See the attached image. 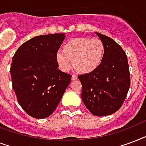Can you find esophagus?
<instances>
[{
  "mask_svg": "<svg viewBox=\"0 0 146 146\" xmlns=\"http://www.w3.org/2000/svg\"><path fill=\"white\" fill-rule=\"evenodd\" d=\"M78 79V77H77V75H75V74H73L72 76V81H75V80H77Z\"/></svg>",
  "mask_w": 146,
  "mask_h": 146,
  "instance_id": "34e87169",
  "label": "esophagus"
}]
</instances>
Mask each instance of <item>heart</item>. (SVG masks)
Segmentation results:
<instances>
[{"label": "heart", "instance_id": "obj_1", "mask_svg": "<svg viewBox=\"0 0 146 146\" xmlns=\"http://www.w3.org/2000/svg\"><path fill=\"white\" fill-rule=\"evenodd\" d=\"M104 44L100 39L78 37L70 39L63 46L62 52H57L55 61L63 71H68L72 62L77 72L88 74L98 69L104 59Z\"/></svg>", "mask_w": 146, "mask_h": 146}]
</instances>
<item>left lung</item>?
Wrapping results in <instances>:
<instances>
[{
  "mask_svg": "<svg viewBox=\"0 0 146 146\" xmlns=\"http://www.w3.org/2000/svg\"><path fill=\"white\" fill-rule=\"evenodd\" d=\"M105 46L101 65L94 72L78 75L81 98L93 115L107 116L116 112L126 99L130 73L126 53L113 39L96 33Z\"/></svg>",
  "mask_w": 146,
  "mask_h": 146,
  "instance_id": "1",
  "label": "left lung"
}]
</instances>
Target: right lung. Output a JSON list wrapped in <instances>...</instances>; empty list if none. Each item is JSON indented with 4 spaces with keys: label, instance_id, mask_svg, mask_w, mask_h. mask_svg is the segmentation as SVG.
<instances>
[{
    "label": "right lung",
    "instance_id": "right-lung-1",
    "mask_svg": "<svg viewBox=\"0 0 146 146\" xmlns=\"http://www.w3.org/2000/svg\"><path fill=\"white\" fill-rule=\"evenodd\" d=\"M64 33L33 37L18 48L12 58L13 89L20 107L36 119L55 111L71 82L72 75L58 69L55 55Z\"/></svg>",
    "mask_w": 146,
    "mask_h": 146
}]
</instances>
